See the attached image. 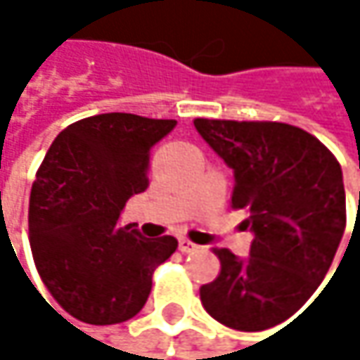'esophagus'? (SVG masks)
<instances>
[{
    "label": "esophagus",
    "instance_id": "esophagus-1",
    "mask_svg": "<svg viewBox=\"0 0 360 360\" xmlns=\"http://www.w3.org/2000/svg\"><path fill=\"white\" fill-rule=\"evenodd\" d=\"M195 248H198V246H195L193 242H189V240H185V238H181L179 240V250L181 252H193Z\"/></svg>",
    "mask_w": 360,
    "mask_h": 360
}]
</instances>
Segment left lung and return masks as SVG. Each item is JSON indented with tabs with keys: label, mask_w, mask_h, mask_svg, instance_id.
Returning <instances> with one entry per match:
<instances>
[{
	"label": "left lung",
	"mask_w": 360,
	"mask_h": 360,
	"mask_svg": "<svg viewBox=\"0 0 360 360\" xmlns=\"http://www.w3.org/2000/svg\"><path fill=\"white\" fill-rule=\"evenodd\" d=\"M193 124L233 169L231 208L248 214L244 225L254 233L246 258L214 250L221 273L200 288V300L231 329L283 323L315 294L342 242L340 162L315 135L285 122L195 118Z\"/></svg>",
	"instance_id": "1"
}]
</instances>
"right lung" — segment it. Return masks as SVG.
Segmentation results:
<instances>
[{
  "label": "right lung",
  "mask_w": 360,
  "mask_h": 360,
  "mask_svg": "<svg viewBox=\"0 0 360 360\" xmlns=\"http://www.w3.org/2000/svg\"><path fill=\"white\" fill-rule=\"evenodd\" d=\"M177 120L108 112L68 124L47 150L29 200V242L53 300L89 325L135 317L173 236L120 227L127 200L148 189L150 150Z\"/></svg>",
  "instance_id": "obj_1"
}]
</instances>
